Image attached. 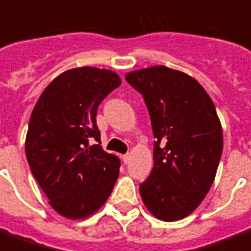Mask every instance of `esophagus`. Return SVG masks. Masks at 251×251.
Returning <instances> with one entry per match:
<instances>
[{
  "instance_id": "obj_1",
  "label": "esophagus",
  "mask_w": 251,
  "mask_h": 251,
  "mask_svg": "<svg viewBox=\"0 0 251 251\" xmlns=\"http://www.w3.org/2000/svg\"><path fill=\"white\" fill-rule=\"evenodd\" d=\"M121 159H122V162H124V163H127V162L130 160V154H125V155H122Z\"/></svg>"
}]
</instances>
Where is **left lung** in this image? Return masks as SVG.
I'll use <instances>...</instances> for the list:
<instances>
[{
    "instance_id": "left-lung-1",
    "label": "left lung",
    "mask_w": 251,
    "mask_h": 251,
    "mask_svg": "<svg viewBox=\"0 0 251 251\" xmlns=\"http://www.w3.org/2000/svg\"><path fill=\"white\" fill-rule=\"evenodd\" d=\"M126 81L143 96L154 133V168L139 185L156 219L191 215L215 180L223 127L215 104L189 75L164 66L131 71Z\"/></svg>"
}]
</instances>
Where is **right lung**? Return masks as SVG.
Masks as SVG:
<instances>
[{
	"instance_id": "obj_1",
	"label": "right lung",
	"mask_w": 251,
	"mask_h": 251,
	"mask_svg": "<svg viewBox=\"0 0 251 251\" xmlns=\"http://www.w3.org/2000/svg\"><path fill=\"white\" fill-rule=\"evenodd\" d=\"M120 85L113 71L74 68L55 77L34 106L26 158L50 205L67 219L93 215L117 180L121 163L102 150L96 116L101 101Z\"/></svg>"
}]
</instances>
